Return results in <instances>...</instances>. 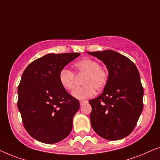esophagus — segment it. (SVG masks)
Here are the masks:
<instances>
[{"label":"esophagus","instance_id":"esophagus-1","mask_svg":"<svg viewBox=\"0 0 160 160\" xmlns=\"http://www.w3.org/2000/svg\"><path fill=\"white\" fill-rule=\"evenodd\" d=\"M87 101H86V100H81V101L79 102L80 106H83V105L87 103Z\"/></svg>","mask_w":160,"mask_h":160}]
</instances>
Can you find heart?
Segmentation results:
<instances>
[{
	"label": "heart",
	"instance_id": "1",
	"mask_svg": "<svg viewBox=\"0 0 160 160\" xmlns=\"http://www.w3.org/2000/svg\"><path fill=\"white\" fill-rule=\"evenodd\" d=\"M75 73H85L82 80L84 86L78 87L72 95L78 100H85L95 95V89L100 90L106 86L108 78V73L100 67V63L89 58L82 59L74 64ZM59 81L63 88L68 91L75 87V74L71 70L63 68L59 73Z\"/></svg>",
	"mask_w": 160,
	"mask_h": 160
}]
</instances>
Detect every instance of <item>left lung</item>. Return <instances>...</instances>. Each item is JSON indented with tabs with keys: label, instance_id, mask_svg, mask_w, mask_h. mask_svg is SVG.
<instances>
[{
	"label": "left lung",
	"instance_id": "8db88e82",
	"mask_svg": "<svg viewBox=\"0 0 160 160\" xmlns=\"http://www.w3.org/2000/svg\"><path fill=\"white\" fill-rule=\"evenodd\" d=\"M103 62L108 78L102 94L89 101L92 128L109 141L124 138L134 130L143 108V88L135 65L113 51L87 52Z\"/></svg>",
	"mask_w": 160,
	"mask_h": 160
}]
</instances>
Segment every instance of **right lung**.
Segmentation results:
<instances>
[{"mask_svg":"<svg viewBox=\"0 0 160 160\" xmlns=\"http://www.w3.org/2000/svg\"><path fill=\"white\" fill-rule=\"evenodd\" d=\"M79 53L48 54L28 65L18 86L17 107L25 130L44 143H55L71 132L79 101L59 81V73Z\"/></svg>","mask_w":160,"mask_h":160,"instance_id":"add662e5","label":"right lung"}]
</instances>
